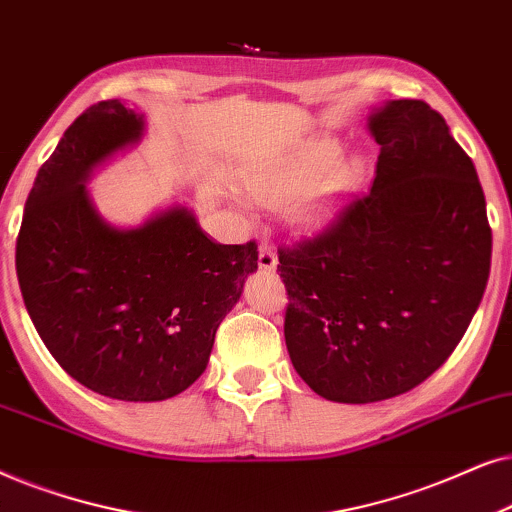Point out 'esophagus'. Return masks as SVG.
<instances>
[{"instance_id": "34e87169", "label": "esophagus", "mask_w": 512, "mask_h": 512, "mask_svg": "<svg viewBox=\"0 0 512 512\" xmlns=\"http://www.w3.org/2000/svg\"><path fill=\"white\" fill-rule=\"evenodd\" d=\"M276 262H278V257H276L274 245H271L269 241L260 243V255H257V264H260V269L262 271H274Z\"/></svg>"}]
</instances>
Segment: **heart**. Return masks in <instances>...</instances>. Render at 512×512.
I'll use <instances>...</instances> for the list:
<instances>
[{
    "label": "heart",
    "instance_id": "b5f03b06",
    "mask_svg": "<svg viewBox=\"0 0 512 512\" xmlns=\"http://www.w3.org/2000/svg\"><path fill=\"white\" fill-rule=\"evenodd\" d=\"M342 159L335 138H320L257 166L245 180L248 194L264 206H288L292 220L311 224L327 203L346 192L358 177L356 161Z\"/></svg>",
    "mask_w": 512,
    "mask_h": 512
}]
</instances>
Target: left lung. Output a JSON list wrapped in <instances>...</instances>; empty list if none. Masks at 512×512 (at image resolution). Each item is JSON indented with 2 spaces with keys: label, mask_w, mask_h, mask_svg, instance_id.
<instances>
[{
  "label": "left lung",
  "mask_w": 512,
  "mask_h": 512,
  "mask_svg": "<svg viewBox=\"0 0 512 512\" xmlns=\"http://www.w3.org/2000/svg\"><path fill=\"white\" fill-rule=\"evenodd\" d=\"M367 128L372 189L323 234L278 248L285 344L325 400L379 403L412 391L452 356L492 264L473 161L424 100H388Z\"/></svg>",
  "instance_id": "1"
}]
</instances>
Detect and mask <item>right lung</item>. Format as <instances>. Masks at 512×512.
Here are the masks:
<instances>
[{
  "label": "right lung",
  "mask_w": 512,
  "mask_h": 512,
  "mask_svg": "<svg viewBox=\"0 0 512 512\" xmlns=\"http://www.w3.org/2000/svg\"><path fill=\"white\" fill-rule=\"evenodd\" d=\"M142 131L145 117L119 100L74 119L34 177L16 243L20 292L46 349L79 384L126 403L173 398L201 377L257 271L255 241L215 243L185 206L131 229L102 220L86 180Z\"/></svg>",
  "instance_id": "obj_1"
}]
</instances>
